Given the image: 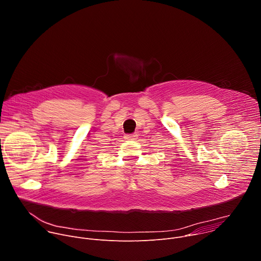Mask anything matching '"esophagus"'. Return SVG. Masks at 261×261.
I'll use <instances>...</instances> for the list:
<instances>
[{"label": "esophagus", "mask_w": 261, "mask_h": 261, "mask_svg": "<svg viewBox=\"0 0 261 261\" xmlns=\"http://www.w3.org/2000/svg\"><path fill=\"white\" fill-rule=\"evenodd\" d=\"M125 138H126V139H135V138H137V134H136V133H133V134H126V135H125Z\"/></svg>", "instance_id": "34e87169"}]
</instances>
